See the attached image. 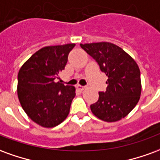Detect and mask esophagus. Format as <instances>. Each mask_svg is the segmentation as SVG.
<instances>
[{
    "instance_id": "esophagus-1",
    "label": "esophagus",
    "mask_w": 160,
    "mask_h": 160,
    "mask_svg": "<svg viewBox=\"0 0 160 160\" xmlns=\"http://www.w3.org/2000/svg\"><path fill=\"white\" fill-rule=\"evenodd\" d=\"M77 89L79 91H80V92H82V91H84L85 89H86V87H82V86H80V85H77Z\"/></svg>"
}]
</instances>
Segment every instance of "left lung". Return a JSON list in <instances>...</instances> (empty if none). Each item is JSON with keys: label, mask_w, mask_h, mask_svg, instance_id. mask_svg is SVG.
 <instances>
[{"label": "left lung", "mask_w": 160, "mask_h": 160, "mask_svg": "<svg viewBox=\"0 0 160 160\" xmlns=\"http://www.w3.org/2000/svg\"><path fill=\"white\" fill-rule=\"evenodd\" d=\"M80 47L97 62L108 77L106 91L98 92V101L91 104L92 112L108 122L125 118L141 96V72L137 63L122 48L111 42L80 43Z\"/></svg>", "instance_id": "8db88e82"}]
</instances>
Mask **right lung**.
<instances>
[{"instance_id":"1","label":"right lung","mask_w":160,"mask_h":160,"mask_svg":"<svg viewBox=\"0 0 160 160\" xmlns=\"http://www.w3.org/2000/svg\"><path fill=\"white\" fill-rule=\"evenodd\" d=\"M74 43L47 46L34 53L18 73V97L27 116L44 128L65 120L75 96V88L56 82L65 68Z\"/></svg>"}]
</instances>
